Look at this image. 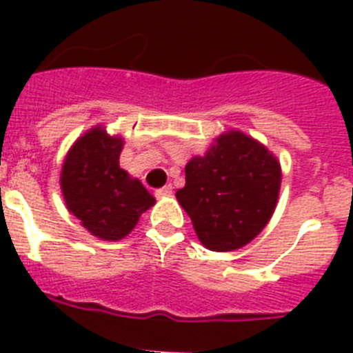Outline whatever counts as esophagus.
Listing matches in <instances>:
<instances>
[{"mask_svg":"<svg viewBox=\"0 0 353 353\" xmlns=\"http://www.w3.org/2000/svg\"><path fill=\"white\" fill-rule=\"evenodd\" d=\"M172 194V185H165V187H161L155 190V198H166V196H170Z\"/></svg>","mask_w":353,"mask_h":353,"instance_id":"34e87169","label":"esophagus"}]
</instances>
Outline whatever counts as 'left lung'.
<instances>
[{
    "mask_svg": "<svg viewBox=\"0 0 353 353\" xmlns=\"http://www.w3.org/2000/svg\"><path fill=\"white\" fill-rule=\"evenodd\" d=\"M185 176L177 201L210 251H234L256 238L276 207L282 179L276 157L240 132L216 139L205 157L188 161Z\"/></svg>",
    "mask_w": 353,
    "mask_h": 353,
    "instance_id": "1",
    "label": "left lung"
}]
</instances>
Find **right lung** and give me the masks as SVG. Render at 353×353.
Masks as SVG:
<instances>
[{"label": "right lung", "mask_w": 353, "mask_h": 353, "mask_svg": "<svg viewBox=\"0 0 353 353\" xmlns=\"http://www.w3.org/2000/svg\"><path fill=\"white\" fill-rule=\"evenodd\" d=\"M122 141L95 128L69 150L62 166V192L69 212L102 240H121L155 203L139 179L119 166Z\"/></svg>", "instance_id": "add662e5"}]
</instances>
